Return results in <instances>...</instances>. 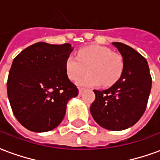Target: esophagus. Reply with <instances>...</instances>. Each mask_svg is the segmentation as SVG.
Masks as SVG:
<instances>
[{
  "mask_svg": "<svg viewBox=\"0 0 160 160\" xmlns=\"http://www.w3.org/2000/svg\"><path fill=\"white\" fill-rule=\"evenodd\" d=\"M82 91H83V89L82 88H79V95H82Z\"/></svg>",
  "mask_w": 160,
  "mask_h": 160,
  "instance_id": "obj_1",
  "label": "esophagus"
}]
</instances>
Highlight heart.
<instances>
[{"instance_id": "1", "label": "heart", "mask_w": 160, "mask_h": 160, "mask_svg": "<svg viewBox=\"0 0 160 160\" xmlns=\"http://www.w3.org/2000/svg\"><path fill=\"white\" fill-rule=\"evenodd\" d=\"M82 86H93L102 83L103 87L112 86L119 80L124 72V62L119 53L112 51L111 48L91 45L80 48L77 58L69 57L65 62V70L68 78Z\"/></svg>"}]
</instances>
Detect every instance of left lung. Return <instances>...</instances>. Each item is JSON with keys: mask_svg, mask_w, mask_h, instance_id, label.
I'll return each instance as SVG.
<instances>
[{"mask_svg": "<svg viewBox=\"0 0 160 160\" xmlns=\"http://www.w3.org/2000/svg\"><path fill=\"white\" fill-rule=\"evenodd\" d=\"M122 55L123 75L105 91L94 90L96 98L91 105L95 121L103 128L122 131L135 124L146 109L152 88V77L145 57L121 42H112Z\"/></svg>", "mask_w": 160, "mask_h": 160, "instance_id": "obj_1", "label": "left lung"}]
</instances>
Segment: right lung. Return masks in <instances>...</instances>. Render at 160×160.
<instances>
[{"label": "right lung", "instance_id": "right-lung-1", "mask_svg": "<svg viewBox=\"0 0 160 160\" xmlns=\"http://www.w3.org/2000/svg\"><path fill=\"white\" fill-rule=\"evenodd\" d=\"M69 43L36 42L23 49L12 62L7 91L11 108L20 124L31 132L55 129L63 119L69 99L78 95L67 76Z\"/></svg>", "mask_w": 160, "mask_h": 160}]
</instances>
